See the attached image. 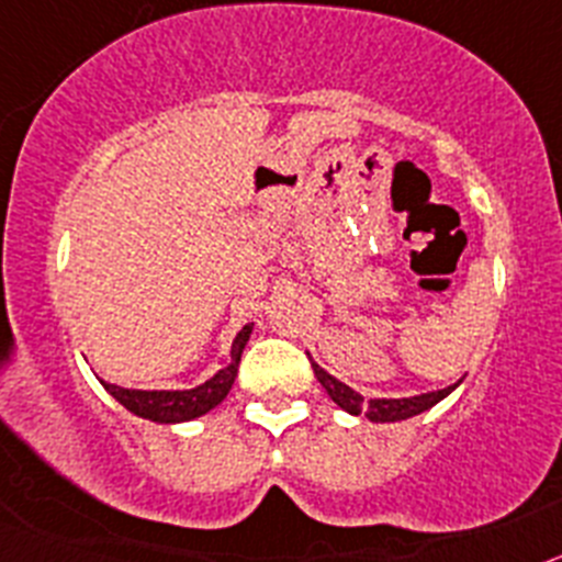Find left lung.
<instances>
[{
	"mask_svg": "<svg viewBox=\"0 0 562 562\" xmlns=\"http://www.w3.org/2000/svg\"><path fill=\"white\" fill-rule=\"evenodd\" d=\"M312 360V357H310ZM312 371H315L317 382L324 385L326 394L331 396V400L340 405L346 414L351 416H366V419L371 422H402V419H411V416H419L425 414L428 408H434L436 402H441L445 396L453 394L456 389L461 385L459 382H453V385H448V389H439V391H428V394H416V396H400V400H385V396H374V400H366V396L360 394V391H355L351 385H346V382H340L337 376H331L329 371L321 369L315 360H312Z\"/></svg>",
	"mask_w": 562,
	"mask_h": 562,
	"instance_id": "1",
	"label": "left lung"
}]
</instances>
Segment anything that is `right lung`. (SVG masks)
Returning <instances> with one entry per match:
<instances>
[{
    "label": "right lung",
    "mask_w": 562,
    "mask_h": 562,
    "mask_svg": "<svg viewBox=\"0 0 562 562\" xmlns=\"http://www.w3.org/2000/svg\"><path fill=\"white\" fill-rule=\"evenodd\" d=\"M252 324L241 326L231 346V362L225 369H220L211 380L200 382L196 389H177V391H146V389H126V385H114V382L101 380L103 389L121 402L123 408L132 411L140 419L157 422V425H180V422H191L205 416L227 396L233 389V380L238 374V360L245 351L247 340H250Z\"/></svg>",
    "instance_id": "right-lung-1"
}]
</instances>
